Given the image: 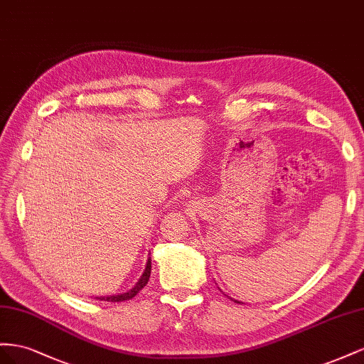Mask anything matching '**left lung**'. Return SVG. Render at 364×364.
Instances as JSON below:
<instances>
[{"instance_id": "8db88e82", "label": "left lung", "mask_w": 364, "mask_h": 364, "mask_svg": "<svg viewBox=\"0 0 364 364\" xmlns=\"http://www.w3.org/2000/svg\"><path fill=\"white\" fill-rule=\"evenodd\" d=\"M232 300H233V299H232ZM235 302H236V304H242V302H240V300H235Z\"/></svg>"}]
</instances>
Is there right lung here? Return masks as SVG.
<instances>
[{
  "instance_id": "1",
  "label": "right lung",
  "mask_w": 364,
  "mask_h": 364,
  "mask_svg": "<svg viewBox=\"0 0 364 364\" xmlns=\"http://www.w3.org/2000/svg\"><path fill=\"white\" fill-rule=\"evenodd\" d=\"M149 276H151V257H148L146 265H144V272H143V274L140 276V279L137 280V284L134 285L131 289H128V291L117 293V294H111V296H97V297H95V299H97V300H105V302H123V300H129V299H132V297H136L137 293L140 291L141 288L146 287L148 280H149Z\"/></svg>"
}]
</instances>
